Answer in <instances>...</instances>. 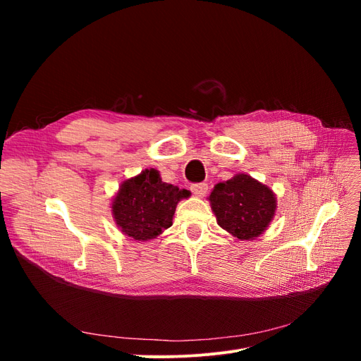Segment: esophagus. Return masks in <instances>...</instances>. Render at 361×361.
Here are the masks:
<instances>
[{"label":"esophagus","instance_id":"obj_1","mask_svg":"<svg viewBox=\"0 0 361 361\" xmlns=\"http://www.w3.org/2000/svg\"><path fill=\"white\" fill-rule=\"evenodd\" d=\"M191 192L194 195H197V197H203V195L207 192V183L204 182H199V183H192L190 187Z\"/></svg>","mask_w":361,"mask_h":361}]
</instances>
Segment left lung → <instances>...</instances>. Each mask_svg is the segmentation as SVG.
<instances>
[{
	"label": "left lung",
	"instance_id": "8db88e82",
	"mask_svg": "<svg viewBox=\"0 0 361 361\" xmlns=\"http://www.w3.org/2000/svg\"><path fill=\"white\" fill-rule=\"evenodd\" d=\"M209 200L218 224L238 239L259 236L276 212L272 191L247 174L216 183Z\"/></svg>",
	"mask_w": 361,
	"mask_h": 361
}]
</instances>
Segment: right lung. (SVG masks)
<instances>
[{
    "mask_svg": "<svg viewBox=\"0 0 361 361\" xmlns=\"http://www.w3.org/2000/svg\"><path fill=\"white\" fill-rule=\"evenodd\" d=\"M187 190L162 182L154 169L123 182L113 202V214L122 232L135 241L157 238L173 224V215Z\"/></svg>",
    "mask_w": 361,
    "mask_h": 361,
    "instance_id": "right-lung-1",
    "label": "right lung"
}]
</instances>
